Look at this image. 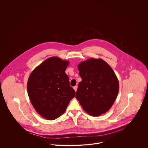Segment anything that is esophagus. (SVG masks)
<instances>
[{"label":"esophagus","mask_w":148,"mask_h":148,"mask_svg":"<svg viewBox=\"0 0 148 148\" xmlns=\"http://www.w3.org/2000/svg\"><path fill=\"white\" fill-rule=\"evenodd\" d=\"M74 90L75 91V92H77V86H74Z\"/></svg>","instance_id":"1"}]
</instances>
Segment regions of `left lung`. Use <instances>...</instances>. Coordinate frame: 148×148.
<instances>
[{"label":"left lung","mask_w":148,"mask_h":148,"mask_svg":"<svg viewBox=\"0 0 148 148\" xmlns=\"http://www.w3.org/2000/svg\"><path fill=\"white\" fill-rule=\"evenodd\" d=\"M82 80L76 98L83 109L92 116L106 113L117 97L119 84L113 69L101 59L89 58L77 65Z\"/></svg>","instance_id":"obj_1"}]
</instances>
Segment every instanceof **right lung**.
<instances>
[{
	"instance_id": "add662e5",
	"label": "right lung",
	"mask_w": 148,
	"mask_h": 148,
	"mask_svg": "<svg viewBox=\"0 0 148 148\" xmlns=\"http://www.w3.org/2000/svg\"><path fill=\"white\" fill-rule=\"evenodd\" d=\"M69 64V61L59 57H50L36 67L29 75V98L36 112L44 119L55 120L63 114L75 95L65 73Z\"/></svg>"
}]
</instances>
